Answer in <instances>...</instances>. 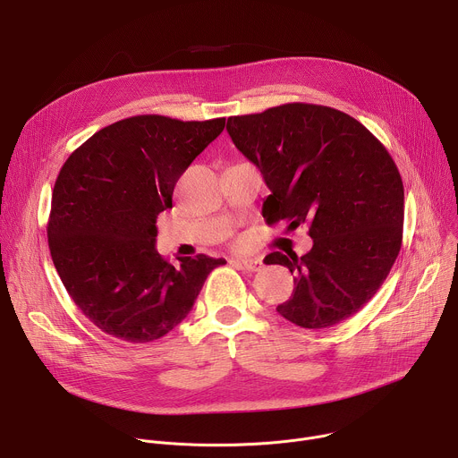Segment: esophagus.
Segmentation results:
<instances>
[{"label":"esophagus","instance_id":"1","mask_svg":"<svg viewBox=\"0 0 458 458\" xmlns=\"http://www.w3.org/2000/svg\"><path fill=\"white\" fill-rule=\"evenodd\" d=\"M233 263L241 265L242 270H246V272H259L260 268H263V263H260L259 259H241V260H233Z\"/></svg>","mask_w":458,"mask_h":458}]
</instances>
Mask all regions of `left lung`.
Here are the masks:
<instances>
[{
	"instance_id": "8db88e82",
	"label": "left lung",
	"mask_w": 458,
	"mask_h": 458,
	"mask_svg": "<svg viewBox=\"0 0 458 458\" xmlns=\"http://www.w3.org/2000/svg\"><path fill=\"white\" fill-rule=\"evenodd\" d=\"M226 130L272 191L263 203L267 223L286 221L290 230L306 223L313 239L302 257H267L297 276L277 311L308 330L355 315L403 244L404 186L386 147L352 115L308 103L233 115Z\"/></svg>"
}]
</instances>
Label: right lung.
Listing matches in <instances>:
<instances>
[{
    "label": "right lung",
    "instance_id": "1",
    "mask_svg": "<svg viewBox=\"0 0 458 458\" xmlns=\"http://www.w3.org/2000/svg\"><path fill=\"white\" fill-rule=\"evenodd\" d=\"M226 119L134 115L112 123L64 161L52 191L48 248L83 315L132 344L165 337L190 313L208 274L205 253L170 265L156 250L157 216L177 179Z\"/></svg>",
    "mask_w": 458,
    "mask_h": 458
}]
</instances>
